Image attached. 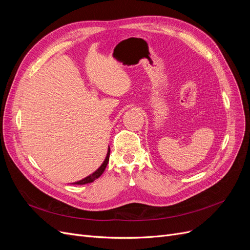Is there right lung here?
<instances>
[{"instance_id": "1", "label": "right lung", "mask_w": 250, "mask_h": 250, "mask_svg": "<svg viewBox=\"0 0 250 250\" xmlns=\"http://www.w3.org/2000/svg\"><path fill=\"white\" fill-rule=\"evenodd\" d=\"M109 153H110V149H109V147H108V151H107L106 157H105V160H104L103 164L100 166V167L98 168L93 174H90V175L86 176L85 178H83V179H81V180H79V181H76V183H74L73 185H85V184L93 183V181H94L95 179L99 178V177L102 175V173L104 172L105 168H106V166H107V164H108V161H109Z\"/></svg>"}]
</instances>
